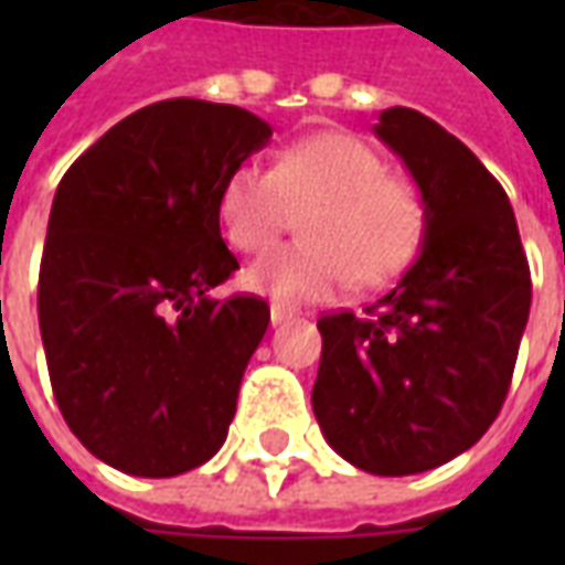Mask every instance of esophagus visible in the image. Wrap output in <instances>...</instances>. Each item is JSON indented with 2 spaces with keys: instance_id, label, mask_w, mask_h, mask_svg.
Here are the masks:
<instances>
[{
  "instance_id": "34e87169",
  "label": "esophagus",
  "mask_w": 565,
  "mask_h": 565,
  "mask_svg": "<svg viewBox=\"0 0 565 565\" xmlns=\"http://www.w3.org/2000/svg\"><path fill=\"white\" fill-rule=\"evenodd\" d=\"M290 318H294V311H287V308H281V306H271L269 308L271 327H278V323H284V320H290Z\"/></svg>"
}]
</instances>
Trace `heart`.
Segmentation results:
<instances>
[{
  "instance_id": "1",
  "label": "heart",
  "mask_w": 565,
  "mask_h": 565,
  "mask_svg": "<svg viewBox=\"0 0 565 565\" xmlns=\"http://www.w3.org/2000/svg\"><path fill=\"white\" fill-rule=\"evenodd\" d=\"M306 242L281 245L242 275L247 290L281 306L323 302L342 287H379L412 266L424 238L426 209L415 186L387 174L379 150L351 132H318L278 153L271 169L235 166L223 181L217 221L245 254L269 247L290 205Z\"/></svg>"
}]
</instances>
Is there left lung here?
<instances>
[{"label":"left lung","instance_id":"8db88e82","mask_svg":"<svg viewBox=\"0 0 565 565\" xmlns=\"http://www.w3.org/2000/svg\"><path fill=\"white\" fill-rule=\"evenodd\" d=\"M375 136L420 190V254L366 318L318 320L311 405L339 457L399 478L454 460L497 420L533 284L509 196L472 150L403 105Z\"/></svg>","mask_w":565,"mask_h":565}]
</instances>
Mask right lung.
Wrapping results in <instances>:
<instances>
[{
    "label": "right lung",
    "instance_id": "obj_1",
    "mask_svg": "<svg viewBox=\"0 0 565 565\" xmlns=\"http://www.w3.org/2000/svg\"><path fill=\"white\" fill-rule=\"evenodd\" d=\"M269 139L238 105L166 99L108 129L56 186L39 271L51 387L81 445L120 472L172 478L226 441L269 306L209 296L238 269L217 199Z\"/></svg>",
    "mask_w": 565,
    "mask_h": 565
}]
</instances>
